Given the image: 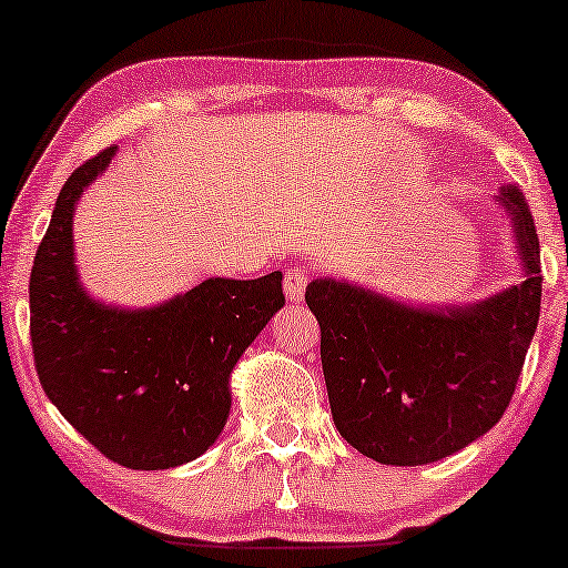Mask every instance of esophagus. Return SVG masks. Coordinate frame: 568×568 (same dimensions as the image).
<instances>
[{
    "label": "esophagus",
    "mask_w": 568,
    "mask_h": 568,
    "mask_svg": "<svg viewBox=\"0 0 568 568\" xmlns=\"http://www.w3.org/2000/svg\"><path fill=\"white\" fill-rule=\"evenodd\" d=\"M310 284V274L305 268H290L284 276V292L290 302H302L305 297V290Z\"/></svg>",
    "instance_id": "obj_1"
}]
</instances>
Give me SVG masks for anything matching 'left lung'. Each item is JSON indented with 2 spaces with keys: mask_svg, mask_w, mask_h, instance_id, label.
I'll return each mask as SVG.
<instances>
[{
  "mask_svg": "<svg viewBox=\"0 0 568 568\" xmlns=\"http://www.w3.org/2000/svg\"><path fill=\"white\" fill-rule=\"evenodd\" d=\"M499 201L515 222L525 282L470 307L422 310L310 282L333 424L383 465H426L484 437L515 395L540 317V245L517 185Z\"/></svg>",
  "mask_w": 568,
  "mask_h": 568,
  "instance_id": "1",
  "label": "left lung"
}]
</instances>
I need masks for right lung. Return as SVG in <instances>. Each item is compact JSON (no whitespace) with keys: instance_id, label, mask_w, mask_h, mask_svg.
<instances>
[{"instance_id":"obj_1","label":"right lung","mask_w":568,"mask_h":568,"mask_svg":"<svg viewBox=\"0 0 568 568\" xmlns=\"http://www.w3.org/2000/svg\"><path fill=\"white\" fill-rule=\"evenodd\" d=\"M115 146L67 178L30 271L36 372L59 414L108 460L165 470L196 460L230 416V372L284 307L282 271L206 278L152 310H115L77 282L72 214Z\"/></svg>"}]
</instances>
